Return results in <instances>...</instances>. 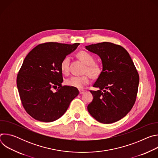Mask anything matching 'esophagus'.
Segmentation results:
<instances>
[{
  "label": "esophagus",
  "mask_w": 158,
  "mask_h": 158,
  "mask_svg": "<svg viewBox=\"0 0 158 158\" xmlns=\"http://www.w3.org/2000/svg\"><path fill=\"white\" fill-rule=\"evenodd\" d=\"M79 94H83V93H84V91H85L84 89H79Z\"/></svg>",
  "instance_id": "34e87169"
}]
</instances>
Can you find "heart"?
Listing matches in <instances>:
<instances>
[{
    "instance_id": "heart-1",
    "label": "heart",
    "mask_w": 158,
    "mask_h": 158,
    "mask_svg": "<svg viewBox=\"0 0 158 158\" xmlns=\"http://www.w3.org/2000/svg\"><path fill=\"white\" fill-rule=\"evenodd\" d=\"M79 59L86 64L84 68V73H88L92 77H97L101 73V66L97 62H94V56L89 52L81 51L77 54ZM69 62L70 59L69 56L65 57L60 63V69L62 72L67 74L69 72ZM90 79L88 74H84L80 76H74L65 81L66 85L76 87L77 89H81L84 85L89 83Z\"/></svg>"
}]
</instances>
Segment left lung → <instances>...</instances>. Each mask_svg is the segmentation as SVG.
<instances>
[{"mask_svg":"<svg viewBox=\"0 0 158 158\" xmlns=\"http://www.w3.org/2000/svg\"><path fill=\"white\" fill-rule=\"evenodd\" d=\"M102 60V71L93 85L98 91L87 110L103 124L115 123L123 118L136 101L139 76L127 51L119 45L104 42L85 46Z\"/></svg>","mask_w":158,"mask_h":158,"instance_id":"1","label":"left lung"}]
</instances>
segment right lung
<instances>
[{
	"label": "right lung",
	"instance_id": "add662e5",
	"mask_svg": "<svg viewBox=\"0 0 158 158\" xmlns=\"http://www.w3.org/2000/svg\"><path fill=\"white\" fill-rule=\"evenodd\" d=\"M79 44H40L24 59L17 74V86L22 106L34 119L45 123L58 119L79 94L77 88L62 85L60 63ZM57 87L54 92L53 89Z\"/></svg>",
	"mask_w": 158,
	"mask_h": 158
}]
</instances>
